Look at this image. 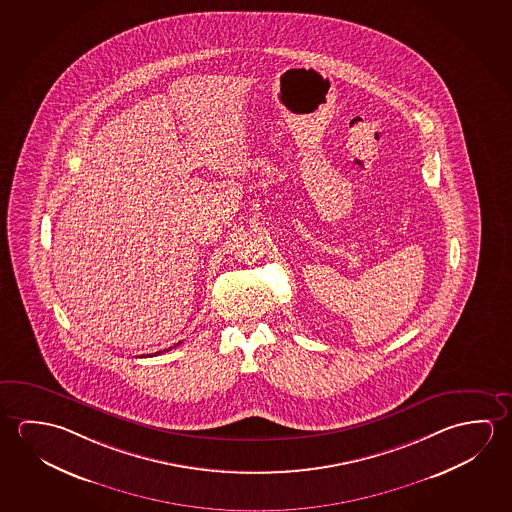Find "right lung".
I'll list each match as a JSON object with an SVG mask.
<instances>
[{
    "mask_svg": "<svg viewBox=\"0 0 512 512\" xmlns=\"http://www.w3.org/2000/svg\"><path fill=\"white\" fill-rule=\"evenodd\" d=\"M169 350H173V346H169V348H166V350H160V352H155L153 355H159V353L169 352ZM148 357H151V355H148Z\"/></svg>",
    "mask_w": 512,
    "mask_h": 512,
    "instance_id": "right-lung-1",
    "label": "right lung"
}]
</instances>
